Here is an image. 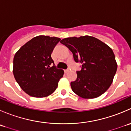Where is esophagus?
<instances>
[{
  "instance_id": "34e87169",
  "label": "esophagus",
  "mask_w": 131,
  "mask_h": 131,
  "mask_svg": "<svg viewBox=\"0 0 131 131\" xmlns=\"http://www.w3.org/2000/svg\"><path fill=\"white\" fill-rule=\"evenodd\" d=\"M70 68H68V69H67V70H64V72H65V73H68V72H70Z\"/></svg>"
}]
</instances>
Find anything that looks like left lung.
Wrapping results in <instances>:
<instances>
[{
  "instance_id": "left-lung-1",
  "label": "left lung",
  "mask_w": 131,
  "mask_h": 131,
  "mask_svg": "<svg viewBox=\"0 0 131 131\" xmlns=\"http://www.w3.org/2000/svg\"><path fill=\"white\" fill-rule=\"evenodd\" d=\"M72 52L74 60L82 64L75 81L70 84L72 91L85 99L97 97L108 90L117 69L112 49L96 38L83 36L60 41Z\"/></svg>"
}]
</instances>
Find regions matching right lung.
I'll return each mask as SVG.
<instances>
[{"mask_svg": "<svg viewBox=\"0 0 131 131\" xmlns=\"http://www.w3.org/2000/svg\"><path fill=\"white\" fill-rule=\"evenodd\" d=\"M60 40L58 37L39 35L26 42L14 55V78L30 96L46 97L57 88L64 71L56 68L51 54Z\"/></svg>", "mask_w": 131, "mask_h": 131, "instance_id": "add662e5", "label": "right lung"}]
</instances>
